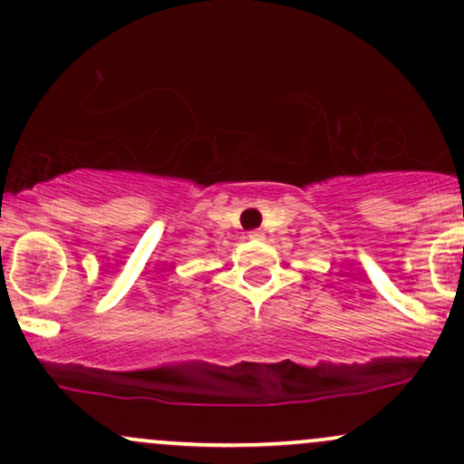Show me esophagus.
<instances>
[{"label":"esophagus","mask_w":464,"mask_h":464,"mask_svg":"<svg viewBox=\"0 0 464 464\" xmlns=\"http://www.w3.org/2000/svg\"><path fill=\"white\" fill-rule=\"evenodd\" d=\"M248 237L250 239H264V233L262 231H250Z\"/></svg>","instance_id":"esophagus-1"}]
</instances>
